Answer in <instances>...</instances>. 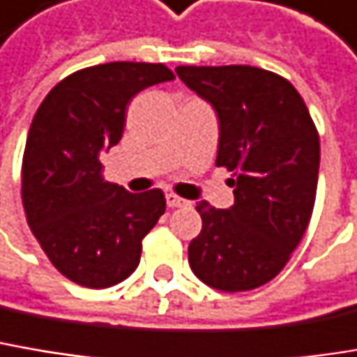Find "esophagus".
<instances>
[{
	"mask_svg": "<svg viewBox=\"0 0 357 357\" xmlns=\"http://www.w3.org/2000/svg\"><path fill=\"white\" fill-rule=\"evenodd\" d=\"M165 202H167L169 208H179V206H185V204H188L183 198H179L176 194H167V196H165Z\"/></svg>",
	"mask_w": 357,
	"mask_h": 357,
	"instance_id": "esophagus-1",
	"label": "esophagus"
}]
</instances>
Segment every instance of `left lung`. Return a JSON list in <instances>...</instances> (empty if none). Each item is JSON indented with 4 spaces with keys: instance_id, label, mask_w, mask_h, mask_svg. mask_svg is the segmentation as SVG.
Returning <instances> with one entry per match:
<instances>
[{
    "instance_id": "8db88e82",
    "label": "left lung",
    "mask_w": 357,
    "mask_h": 357,
    "mask_svg": "<svg viewBox=\"0 0 357 357\" xmlns=\"http://www.w3.org/2000/svg\"><path fill=\"white\" fill-rule=\"evenodd\" d=\"M178 77L218 116L216 165L233 172L235 204L198 202L202 231L188 247L192 272L222 292H243L282 272L314 206L319 135L294 85L249 65L178 67Z\"/></svg>"
}]
</instances>
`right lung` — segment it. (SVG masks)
Returning a JSON list of instances; mask_svg holds the SVG:
<instances>
[{
	"label": "right lung",
	"instance_id": "add662e5",
	"mask_svg": "<svg viewBox=\"0 0 357 357\" xmlns=\"http://www.w3.org/2000/svg\"><path fill=\"white\" fill-rule=\"evenodd\" d=\"M174 77L161 63H104L56 83L36 110L22 161V202L50 264L79 286L126 280L165 212L161 190L130 194L102 178L100 157L122 139L130 100Z\"/></svg>",
	"mask_w": 357,
	"mask_h": 357
}]
</instances>
